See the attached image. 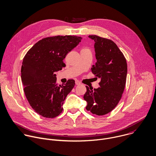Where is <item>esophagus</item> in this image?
I'll list each match as a JSON object with an SVG mask.
<instances>
[{"instance_id": "esophagus-1", "label": "esophagus", "mask_w": 156, "mask_h": 156, "mask_svg": "<svg viewBox=\"0 0 156 156\" xmlns=\"http://www.w3.org/2000/svg\"><path fill=\"white\" fill-rule=\"evenodd\" d=\"M75 83H76V85H80L81 83H80V82L79 81V80H75Z\"/></svg>"}]
</instances>
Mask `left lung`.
<instances>
[{
  "mask_svg": "<svg viewBox=\"0 0 156 156\" xmlns=\"http://www.w3.org/2000/svg\"><path fill=\"white\" fill-rule=\"evenodd\" d=\"M93 40L96 63L91 68L93 74L101 79L100 87L92 90L86 86L83 96L86 109L93 114L104 115L113 110L124 91L127 73L126 60L117 45L112 40L96 35Z\"/></svg>",
  "mask_w": 156,
  "mask_h": 156,
  "instance_id": "left-lung-1",
  "label": "left lung"
}]
</instances>
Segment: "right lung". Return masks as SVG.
I'll list each match as a JSON object with an SVG mask.
<instances>
[{
    "instance_id": "right-lung-1",
    "label": "right lung",
    "mask_w": 156,
    "mask_h": 156,
    "mask_svg": "<svg viewBox=\"0 0 156 156\" xmlns=\"http://www.w3.org/2000/svg\"><path fill=\"white\" fill-rule=\"evenodd\" d=\"M82 38L71 35L47 37L35 43L24 57L21 77L24 93L32 108L41 116L53 118L62 112L63 102L75 81L69 79L58 85L55 73L65 66L63 59Z\"/></svg>"
}]
</instances>
